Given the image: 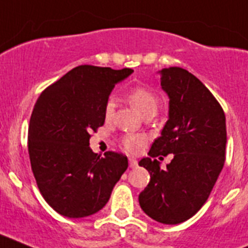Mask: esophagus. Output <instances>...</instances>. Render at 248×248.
<instances>
[{"label": "esophagus", "mask_w": 248, "mask_h": 248, "mask_svg": "<svg viewBox=\"0 0 248 248\" xmlns=\"http://www.w3.org/2000/svg\"><path fill=\"white\" fill-rule=\"evenodd\" d=\"M129 166H130L131 169L138 168V160L134 159V157H130V159H129Z\"/></svg>", "instance_id": "esophagus-1"}]
</instances>
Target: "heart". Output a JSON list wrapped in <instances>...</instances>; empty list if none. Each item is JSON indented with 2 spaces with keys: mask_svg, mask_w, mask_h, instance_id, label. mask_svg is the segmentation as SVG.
<instances>
[{
  "mask_svg": "<svg viewBox=\"0 0 248 248\" xmlns=\"http://www.w3.org/2000/svg\"><path fill=\"white\" fill-rule=\"evenodd\" d=\"M128 100L141 115L156 113L159 108V98L146 87H135L128 94ZM114 111V100L109 99L105 104V117L110 118ZM144 144V139L139 135H128L123 139V145L128 151H135Z\"/></svg>",
  "mask_w": 248,
  "mask_h": 248,
  "instance_id": "obj_1",
  "label": "heart"
}]
</instances>
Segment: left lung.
Returning <instances> with one entry per match:
<instances>
[{"instance_id": "8db88e82", "label": "left lung", "mask_w": 248, "mask_h": 248, "mask_svg": "<svg viewBox=\"0 0 248 248\" xmlns=\"http://www.w3.org/2000/svg\"><path fill=\"white\" fill-rule=\"evenodd\" d=\"M159 74L169 97V119L149 157L139 161L150 174L139 203L153 220L177 225L202 207L222 170L226 118L211 92L194 74L180 67L164 68ZM168 154H174V159L161 169L155 157Z\"/></svg>"}]
</instances>
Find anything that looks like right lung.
Wrapping results in <instances>:
<instances>
[{
	"mask_svg": "<svg viewBox=\"0 0 248 248\" xmlns=\"http://www.w3.org/2000/svg\"><path fill=\"white\" fill-rule=\"evenodd\" d=\"M133 72L79 65L37 99L28 129L31 168L42 196L59 215L82 218L102 210L128 169L125 155L108 151L100 156L89 139L104 124L115 84Z\"/></svg>",
	"mask_w": 248,
	"mask_h": 248,
	"instance_id": "1",
	"label": "right lung"
}]
</instances>
